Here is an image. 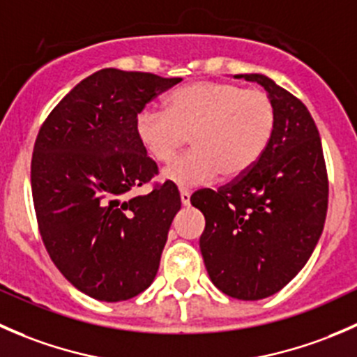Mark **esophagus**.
Wrapping results in <instances>:
<instances>
[{
  "instance_id": "esophagus-1",
  "label": "esophagus",
  "mask_w": 357,
  "mask_h": 357,
  "mask_svg": "<svg viewBox=\"0 0 357 357\" xmlns=\"http://www.w3.org/2000/svg\"><path fill=\"white\" fill-rule=\"evenodd\" d=\"M179 197H181V204L183 205H188L192 193H190L188 190H179Z\"/></svg>"
}]
</instances>
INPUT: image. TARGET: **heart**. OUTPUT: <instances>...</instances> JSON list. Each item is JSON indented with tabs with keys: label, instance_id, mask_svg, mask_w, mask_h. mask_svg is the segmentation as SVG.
Listing matches in <instances>:
<instances>
[{
	"label": "heart",
	"instance_id": "heart-1",
	"mask_svg": "<svg viewBox=\"0 0 357 357\" xmlns=\"http://www.w3.org/2000/svg\"><path fill=\"white\" fill-rule=\"evenodd\" d=\"M275 126V103L262 89L199 81L174 89L164 112H139L136 135L158 164H169L190 142L192 150L165 169L164 179L192 188L218 174L231 179L247 172L268 149Z\"/></svg>",
	"mask_w": 357,
	"mask_h": 357
}]
</instances>
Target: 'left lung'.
<instances>
[{
    "mask_svg": "<svg viewBox=\"0 0 357 357\" xmlns=\"http://www.w3.org/2000/svg\"><path fill=\"white\" fill-rule=\"evenodd\" d=\"M235 77L266 89L275 132L247 172L190 202L205 215L200 252L212 283L229 297L259 301L282 290L311 257L325 226L328 174L304 103L262 74Z\"/></svg>",
    "mask_w": 357,
    "mask_h": 357,
    "instance_id": "1",
    "label": "left lung"
}]
</instances>
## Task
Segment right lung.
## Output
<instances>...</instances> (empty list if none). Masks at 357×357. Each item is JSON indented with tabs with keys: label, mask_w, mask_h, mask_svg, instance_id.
<instances>
[{
	"label": "right lung",
	"mask_w": 357,
	"mask_h": 357,
	"mask_svg": "<svg viewBox=\"0 0 357 357\" xmlns=\"http://www.w3.org/2000/svg\"><path fill=\"white\" fill-rule=\"evenodd\" d=\"M179 81L102 68L63 96L38 132L31 186L43 243L68 282L96 301L136 297L158 271L181 197L171 181L129 197L158 174L136 117Z\"/></svg>",
	"instance_id": "add662e5"
}]
</instances>
